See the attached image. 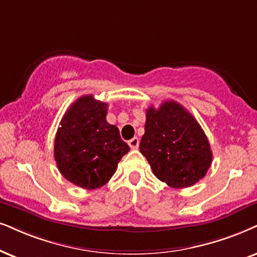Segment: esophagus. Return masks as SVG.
Masks as SVG:
<instances>
[{
  "mask_svg": "<svg viewBox=\"0 0 257 257\" xmlns=\"http://www.w3.org/2000/svg\"><path fill=\"white\" fill-rule=\"evenodd\" d=\"M139 144H140V141H139L138 138H133L132 140H129V141H128L129 147H131L132 149H138Z\"/></svg>",
  "mask_w": 257,
  "mask_h": 257,
  "instance_id": "obj_1",
  "label": "esophagus"
}]
</instances>
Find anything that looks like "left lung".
Instances as JSON below:
<instances>
[{
    "label": "left lung",
    "instance_id": "1",
    "mask_svg": "<svg viewBox=\"0 0 257 257\" xmlns=\"http://www.w3.org/2000/svg\"><path fill=\"white\" fill-rule=\"evenodd\" d=\"M140 152L155 177L173 188L193 186L212 162L209 140L197 119L179 103L164 102L146 112Z\"/></svg>",
    "mask_w": 257,
    "mask_h": 257
}]
</instances>
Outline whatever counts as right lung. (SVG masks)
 <instances>
[{
	"mask_svg": "<svg viewBox=\"0 0 257 257\" xmlns=\"http://www.w3.org/2000/svg\"><path fill=\"white\" fill-rule=\"evenodd\" d=\"M108 104L87 95L65 112L54 140V159L66 180L95 190L111 179L129 146L106 122Z\"/></svg>",
	"mask_w": 257,
	"mask_h": 257,
	"instance_id": "add662e5",
	"label": "right lung"
}]
</instances>
